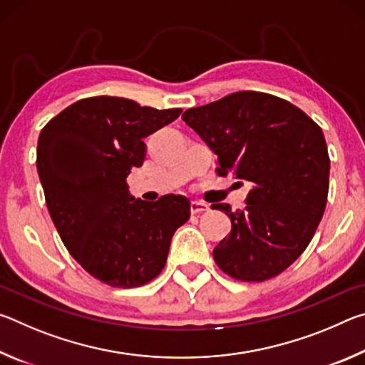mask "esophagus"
I'll return each instance as SVG.
<instances>
[{
  "mask_svg": "<svg viewBox=\"0 0 365 365\" xmlns=\"http://www.w3.org/2000/svg\"><path fill=\"white\" fill-rule=\"evenodd\" d=\"M190 207H191V214H201V212H206L209 209L206 202H201V201H193Z\"/></svg>",
  "mask_w": 365,
  "mask_h": 365,
  "instance_id": "1",
  "label": "esophagus"
}]
</instances>
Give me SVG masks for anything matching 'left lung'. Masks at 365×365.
<instances>
[{"label": "left lung", "mask_w": 365, "mask_h": 365, "mask_svg": "<svg viewBox=\"0 0 365 365\" xmlns=\"http://www.w3.org/2000/svg\"><path fill=\"white\" fill-rule=\"evenodd\" d=\"M182 119L217 154V174L250 182L243 211L214 205L232 220L214 248L222 272L240 282L274 279L316 233L329 195L330 158L316 122L294 104L261 91H238Z\"/></svg>", "instance_id": "8db88e82"}]
</instances>
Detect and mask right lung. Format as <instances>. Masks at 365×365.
Listing matches in <instances>:
<instances>
[{
    "label": "right lung",
    "instance_id": "1",
    "mask_svg": "<svg viewBox=\"0 0 365 365\" xmlns=\"http://www.w3.org/2000/svg\"><path fill=\"white\" fill-rule=\"evenodd\" d=\"M180 113L93 96L41 128L36 169L48 212L72 257L109 287L135 288L156 279L175 230L190 219L185 196L133 200L125 182L143 164V138Z\"/></svg>",
    "mask_w": 365,
    "mask_h": 365
}]
</instances>
